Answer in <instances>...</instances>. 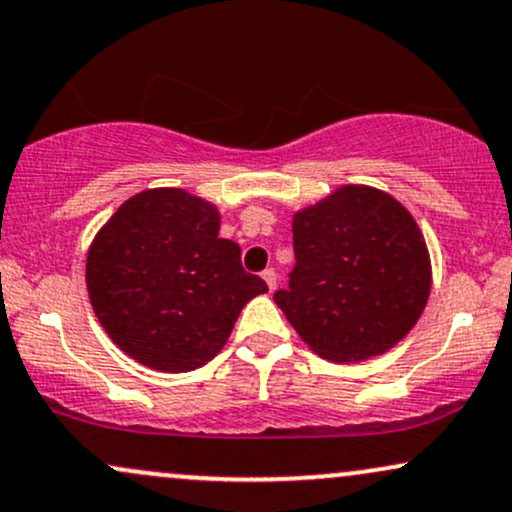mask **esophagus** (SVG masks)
<instances>
[{
	"mask_svg": "<svg viewBox=\"0 0 512 512\" xmlns=\"http://www.w3.org/2000/svg\"><path fill=\"white\" fill-rule=\"evenodd\" d=\"M262 279H264V283H267L269 291H274V288H276V272H274V269H264Z\"/></svg>",
	"mask_w": 512,
	"mask_h": 512,
	"instance_id": "1",
	"label": "esophagus"
}]
</instances>
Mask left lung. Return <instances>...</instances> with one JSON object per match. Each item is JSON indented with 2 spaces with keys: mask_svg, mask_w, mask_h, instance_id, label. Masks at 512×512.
<instances>
[{
  "mask_svg": "<svg viewBox=\"0 0 512 512\" xmlns=\"http://www.w3.org/2000/svg\"><path fill=\"white\" fill-rule=\"evenodd\" d=\"M293 250L291 281L274 303L324 360L386 353L427 307V243L408 209L384 190L348 183L298 209Z\"/></svg>",
  "mask_w": 512,
  "mask_h": 512,
  "instance_id": "obj_1",
  "label": "left lung"
}]
</instances>
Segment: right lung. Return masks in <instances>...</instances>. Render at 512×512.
I'll list each match as a JSON object with an SVG mask.
<instances>
[{
  "label": "right lung",
  "mask_w": 512,
  "mask_h": 512,
  "mask_svg": "<svg viewBox=\"0 0 512 512\" xmlns=\"http://www.w3.org/2000/svg\"><path fill=\"white\" fill-rule=\"evenodd\" d=\"M212 202L183 188L128 197L97 231L85 262L90 305L128 357L157 372L207 365L229 341L260 276L240 264V248L219 238Z\"/></svg>",
  "instance_id": "obj_1"
}]
</instances>
